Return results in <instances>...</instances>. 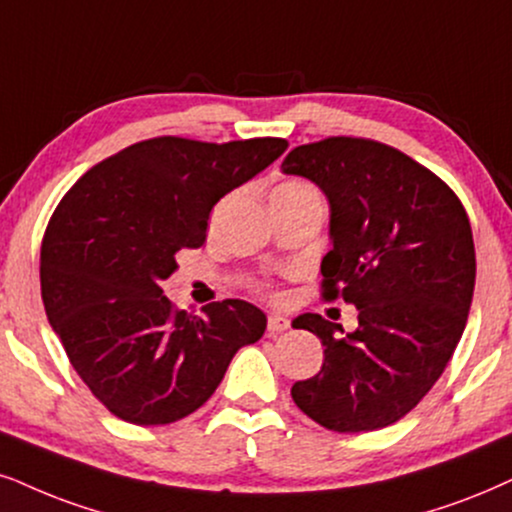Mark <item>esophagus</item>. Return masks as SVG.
<instances>
[{
    "mask_svg": "<svg viewBox=\"0 0 512 512\" xmlns=\"http://www.w3.org/2000/svg\"><path fill=\"white\" fill-rule=\"evenodd\" d=\"M288 328H290V321L286 319V316H281V314H271L269 316V321H267V333L269 335H278V333L288 331Z\"/></svg>",
    "mask_w": 512,
    "mask_h": 512,
    "instance_id": "esophagus-1",
    "label": "esophagus"
}]
</instances>
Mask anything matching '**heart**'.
<instances>
[{"instance_id": "obj_1", "label": "heart", "mask_w": 512, "mask_h": 512, "mask_svg": "<svg viewBox=\"0 0 512 512\" xmlns=\"http://www.w3.org/2000/svg\"><path fill=\"white\" fill-rule=\"evenodd\" d=\"M281 186H307V184H302V181H288V184H281Z\"/></svg>"}]
</instances>
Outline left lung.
Wrapping results in <instances>:
<instances>
[{"instance_id": "1", "label": "left lung", "mask_w": 512, "mask_h": 512, "mask_svg": "<svg viewBox=\"0 0 512 512\" xmlns=\"http://www.w3.org/2000/svg\"><path fill=\"white\" fill-rule=\"evenodd\" d=\"M283 174L314 181L331 205L323 297L359 309V326L302 314L323 366L293 385L302 413L333 432L380 430L432 390L468 321L475 243L456 193L409 155L371 139L297 146Z\"/></svg>"}]
</instances>
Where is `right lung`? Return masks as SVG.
Returning a JSON list of instances; mask_svg holds the SVG:
<instances>
[{
    "mask_svg": "<svg viewBox=\"0 0 512 512\" xmlns=\"http://www.w3.org/2000/svg\"><path fill=\"white\" fill-rule=\"evenodd\" d=\"M286 139L229 144L158 137L92 167L63 196L42 241L47 319L84 385L113 416L167 425L212 397L267 316L245 300L177 312L160 283L200 248L210 212L260 174Z\"/></svg>",
    "mask_w": 512,
    "mask_h": 512,
    "instance_id": "right-lung-1",
    "label": "right lung"
}]
</instances>
